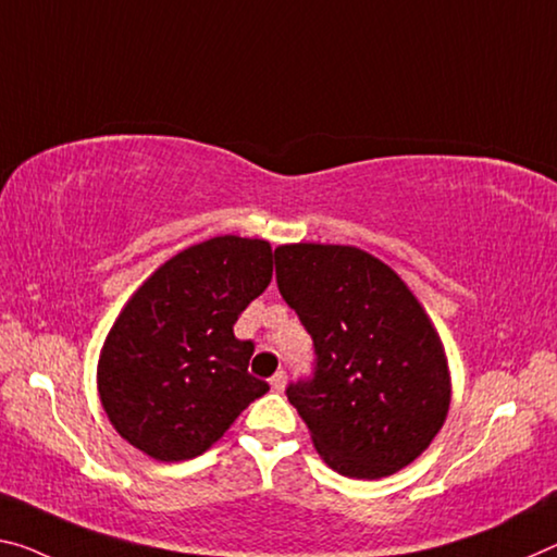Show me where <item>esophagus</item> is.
<instances>
[{
	"label": "esophagus",
	"mask_w": 557,
	"mask_h": 557,
	"mask_svg": "<svg viewBox=\"0 0 557 557\" xmlns=\"http://www.w3.org/2000/svg\"><path fill=\"white\" fill-rule=\"evenodd\" d=\"M285 384H287V372H277L275 376L270 379L272 392H282V389H285Z\"/></svg>",
	"instance_id": "1"
}]
</instances>
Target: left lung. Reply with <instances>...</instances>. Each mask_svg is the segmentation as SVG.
Here are the masks:
<instances>
[{"label": "left lung", "mask_w": 557, "mask_h": 557, "mask_svg": "<svg viewBox=\"0 0 557 557\" xmlns=\"http://www.w3.org/2000/svg\"><path fill=\"white\" fill-rule=\"evenodd\" d=\"M277 287L314 342V374L287 386L324 463L384 479L426 451L451 404L444 344L396 272L359 247L275 250Z\"/></svg>", "instance_id": "left-lung-1"}]
</instances>
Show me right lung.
<instances>
[{"label":"right lung","instance_id":"right-lung-1","mask_svg":"<svg viewBox=\"0 0 557 557\" xmlns=\"http://www.w3.org/2000/svg\"><path fill=\"white\" fill-rule=\"evenodd\" d=\"M272 280L268 240L220 235L161 264L103 342L99 396L113 429L156 461L208 451L270 389L233 324Z\"/></svg>","mask_w":557,"mask_h":557}]
</instances>
